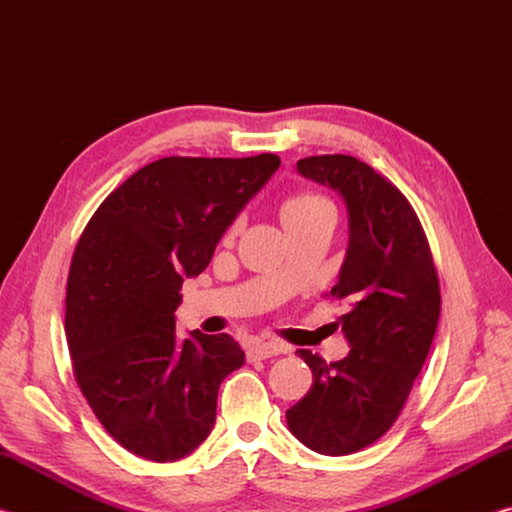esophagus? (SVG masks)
Segmentation results:
<instances>
[{"label": "esophagus", "instance_id": "1", "mask_svg": "<svg viewBox=\"0 0 512 512\" xmlns=\"http://www.w3.org/2000/svg\"><path fill=\"white\" fill-rule=\"evenodd\" d=\"M287 352H289V348H287V345H282V343H273V341L257 343L248 350V361L271 359V357H277V354H287Z\"/></svg>", "mask_w": 512, "mask_h": 512}]
</instances>
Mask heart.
I'll list each match as a JSON object with an SVG mask.
<instances>
[{"label": "heart", "instance_id": "b5f03b06", "mask_svg": "<svg viewBox=\"0 0 512 512\" xmlns=\"http://www.w3.org/2000/svg\"><path fill=\"white\" fill-rule=\"evenodd\" d=\"M323 207H329V203L325 201L323 196L318 194H311V192H302L296 194L284 201L282 205V221H289V219H298V216H307L316 210H323Z\"/></svg>", "mask_w": 512, "mask_h": 512}]
</instances>
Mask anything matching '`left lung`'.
I'll list each match as a JSON object with an SVG mask.
<instances>
[{
	"label": "left lung",
	"mask_w": 512,
	"mask_h": 512,
	"mask_svg": "<svg viewBox=\"0 0 512 512\" xmlns=\"http://www.w3.org/2000/svg\"><path fill=\"white\" fill-rule=\"evenodd\" d=\"M296 167L332 187L348 212V250L329 296L348 305L339 325L350 352L327 363L298 350L314 384L287 424L314 452L345 456L375 443L400 415L438 327V275L411 203L366 162L314 155Z\"/></svg>",
	"instance_id": "left-lung-1"
}]
</instances>
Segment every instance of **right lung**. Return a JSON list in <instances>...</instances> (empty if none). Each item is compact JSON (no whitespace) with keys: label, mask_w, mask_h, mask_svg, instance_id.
Returning <instances> with one entry per match:
<instances>
[{"label":"right lung","mask_w":512,"mask_h":512,"mask_svg":"<svg viewBox=\"0 0 512 512\" xmlns=\"http://www.w3.org/2000/svg\"><path fill=\"white\" fill-rule=\"evenodd\" d=\"M280 158H162L117 187L85 228L67 277L74 377L112 438L146 461H178L210 436L221 381L244 366L230 334L178 339L185 277Z\"/></svg>","instance_id":"right-lung-1"}]
</instances>
